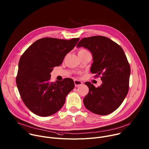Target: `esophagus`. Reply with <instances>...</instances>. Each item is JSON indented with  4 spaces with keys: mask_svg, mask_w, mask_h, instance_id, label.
Segmentation results:
<instances>
[{
    "mask_svg": "<svg viewBox=\"0 0 149 149\" xmlns=\"http://www.w3.org/2000/svg\"><path fill=\"white\" fill-rule=\"evenodd\" d=\"M74 81V84H75V87H78V86H82V82H81V81H80L79 80L75 79Z\"/></svg>",
    "mask_w": 149,
    "mask_h": 149,
    "instance_id": "1",
    "label": "esophagus"
}]
</instances>
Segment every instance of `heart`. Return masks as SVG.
Wrapping results in <instances>:
<instances>
[{"label":"heart","mask_w":149,"mask_h":149,"mask_svg":"<svg viewBox=\"0 0 149 149\" xmlns=\"http://www.w3.org/2000/svg\"><path fill=\"white\" fill-rule=\"evenodd\" d=\"M89 52L88 50L86 49H84V48H82V49H80L79 51H78V54L79 53H84V52Z\"/></svg>","instance_id":"obj_1"}]
</instances>
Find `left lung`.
<instances>
[{
  "label": "left lung",
  "instance_id": "8db88e82",
  "mask_svg": "<svg viewBox=\"0 0 149 149\" xmlns=\"http://www.w3.org/2000/svg\"><path fill=\"white\" fill-rule=\"evenodd\" d=\"M90 50L93 56L91 67L94 77L101 75L100 87L85 82L89 92L84 98L85 107L93 113L107 115L123 102L129 90L130 67L123 48L110 39L102 36L82 38L77 45Z\"/></svg>",
  "mask_w": 149,
  "mask_h": 149
}]
</instances>
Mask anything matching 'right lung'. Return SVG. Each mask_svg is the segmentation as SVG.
Returning <instances> with one entry per match:
<instances>
[{
    "mask_svg": "<svg viewBox=\"0 0 149 149\" xmlns=\"http://www.w3.org/2000/svg\"><path fill=\"white\" fill-rule=\"evenodd\" d=\"M79 38L70 40L44 38L33 43L21 56L16 82L21 98L34 114L51 116L59 110L68 94L74 88V81L64 78L51 82L53 68L59 66Z\"/></svg>",
    "mask_w": 149,
    "mask_h": 149,
    "instance_id": "add662e5",
    "label": "right lung"
}]
</instances>
